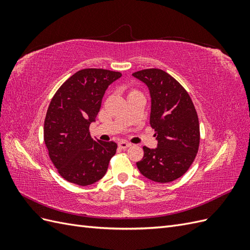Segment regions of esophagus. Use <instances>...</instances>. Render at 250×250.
<instances>
[{"label":"esophagus","mask_w":250,"mask_h":250,"mask_svg":"<svg viewBox=\"0 0 250 250\" xmlns=\"http://www.w3.org/2000/svg\"><path fill=\"white\" fill-rule=\"evenodd\" d=\"M119 147L121 148V149H127L128 147H130L131 146V144L130 143H127V142H119Z\"/></svg>","instance_id":"34e87169"}]
</instances>
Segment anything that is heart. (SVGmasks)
Returning a JSON list of instances; mask_svg holds the SVG:
<instances>
[{"label": "heart", "instance_id": "b5f03b06", "mask_svg": "<svg viewBox=\"0 0 250 250\" xmlns=\"http://www.w3.org/2000/svg\"><path fill=\"white\" fill-rule=\"evenodd\" d=\"M131 93H132V92H131Z\"/></svg>", "mask_w": 250, "mask_h": 250}]
</instances>
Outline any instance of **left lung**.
<instances>
[{"instance_id": "8db88e82", "label": "left lung", "mask_w": 250, "mask_h": 250, "mask_svg": "<svg viewBox=\"0 0 250 250\" xmlns=\"http://www.w3.org/2000/svg\"><path fill=\"white\" fill-rule=\"evenodd\" d=\"M149 88L150 125L157 147L144 146L143 160L137 163L144 176L156 183H170L191 167L198 152L200 131L197 112L191 97L171 75L160 69L132 74Z\"/></svg>"}]
</instances>
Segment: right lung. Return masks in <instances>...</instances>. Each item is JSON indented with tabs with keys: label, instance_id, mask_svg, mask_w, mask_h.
Here are the masks:
<instances>
[{
	"label": "right lung",
	"instance_id": "1",
	"mask_svg": "<svg viewBox=\"0 0 250 250\" xmlns=\"http://www.w3.org/2000/svg\"><path fill=\"white\" fill-rule=\"evenodd\" d=\"M122 74L103 69L75 73L52 98L44 119L43 140L58 173L69 183L89 186L100 180L116 154L115 142L95 141V122L108 85Z\"/></svg>",
	"mask_w": 250,
	"mask_h": 250
}]
</instances>
